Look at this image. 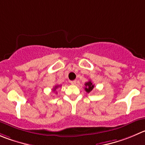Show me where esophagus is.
I'll return each mask as SVG.
<instances>
[{
	"mask_svg": "<svg viewBox=\"0 0 145 145\" xmlns=\"http://www.w3.org/2000/svg\"><path fill=\"white\" fill-rule=\"evenodd\" d=\"M70 83H71L72 85H75V84H76V80H72V81H70Z\"/></svg>",
	"mask_w": 145,
	"mask_h": 145,
	"instance_id": "1",
	"label": "esophagus"
}]
</instances>
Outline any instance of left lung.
Here are the masks:
<instances>
[{
	"label": "left lung",
	"mask_w": 145,
	"mask_h": 145,
	"mask_svg": "<svg viewBox=\"0 0 145 145\" xmlns=\"http://www.w3.org/2000/svg\"><path fill=\"white\" fill-rule=\"evenodd\" d=\"M85 91H86L87 92H90L92 90V89L94 88V85L92 84V82H91V81H88V82H85Z\"/></svg>",
	"instance_id": "1"
}]
</instances>
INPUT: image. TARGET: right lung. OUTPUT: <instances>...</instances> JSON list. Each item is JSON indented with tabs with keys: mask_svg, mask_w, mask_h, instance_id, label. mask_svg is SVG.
<instances>
[{
	"mask_svg": "<svg viewBox=\"0 0 145 145\" xmlns=\"http://www.w3.org/2000/svg\"><path fill=\"white\" fill-rule=\"evenodd\" d=\"M58 87H59V85H56V86H55V88H53V91H54V92H55V91L56 90V89H57V88H58Z\"/></svg>",
	"mask_w": 145,
	"mask_h": 145,
	"instance_id": "right-lung-1",
	"label": "right lung"
}]
</instances>
